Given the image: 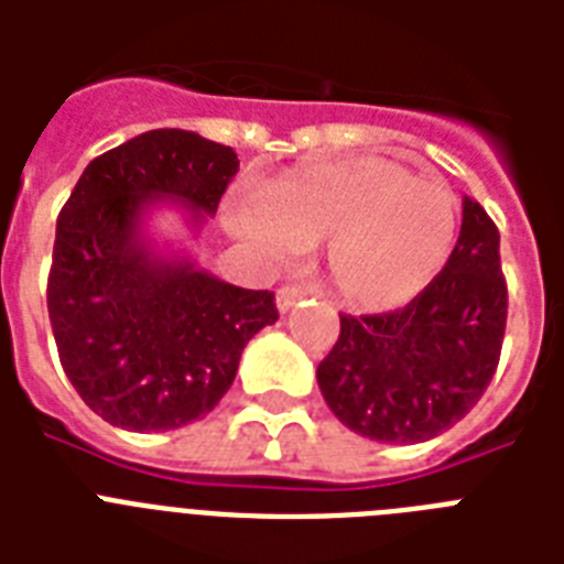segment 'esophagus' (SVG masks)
Returning <instances> with one entry per match:
<instances>
[{"mask_svg":"<svg viewBox=\"0 0 564 564\" xmlns=\"http://www.w3.org/2000/svg\"><path fill=\"white\" fill-rule=\"evenodd\" d=\"M304 295H307L304 286H281V290H278V310H281V313H290Z\"/></svg>","mask_w":564,"mask_h":564,"instance_id":"obj_1","label":"esophagus"}]
</instances>
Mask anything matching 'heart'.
Masks as SVG:
<instances>
[{
    "instance_id": "1",
    "label": "heart",
    "mask_w": 564,
    "mask_h": 564,
    "mask_svg": "<svg viewBox=\"0 0 564 564\" xmlns=\"http://www.w3.org/2000/svg\"><path fill=\"white\" fill-rule=\"evenodd\" d=\"M228 219L274 260L327 242L336 295L357 310H394L419 299L451 260L459 198L442 181L366 154L290 170L263 198H234Z\"/></svg>"
}]
</instances>
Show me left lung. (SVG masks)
<instances>
[{
	"label": "left lung",
	"mask_w": 564,
	"mask_h": 564,
	"mask_svg": "<svg viewBox=\"0 0 564 564\" xmlns=\"http://www.w3.org/2000/svg\"><path fill=\"white\" fill-rule=\"evenodd\" d=\"M318 362V389L345 427L375 442L415 445L445 433L482 398L507 330L500 234L465 195L463 228L438 278L403 310L339 316Z\"/></svg>",
	"instance_id": "obj_1"
}]
</instances>
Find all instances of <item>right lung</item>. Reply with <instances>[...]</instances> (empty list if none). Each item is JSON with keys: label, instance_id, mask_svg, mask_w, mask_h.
I'll return each instance as SVG.
<instances>
[{"label": "right lung", "instance_id": "right-lung-1", "mask_svg": "<svg viewBox=\"0 0 564 564\" xmlns=\"http://www.w3.org/2000/svg\"><path fill=\"white\" fill-rule=\"evenodd\" d=\"M237 170L230 145L158 128L90 161L57 216L48 322L69 383L113 427L161 433L204 419L248 339L278 322L274 292L219 281L145 234L158 207L198 234Z\"/></svg>", "mask_w": 564, "mask_h": 564}]
</instances>
